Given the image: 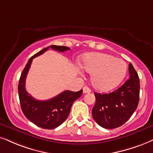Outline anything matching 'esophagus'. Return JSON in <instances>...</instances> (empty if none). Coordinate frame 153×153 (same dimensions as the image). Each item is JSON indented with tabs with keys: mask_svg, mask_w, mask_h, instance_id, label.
I'll list each match as a JSON object with an SVG mask.
<instances>
[{
	"mask_svg": "<svg viewBox=\"0 0 153 153\" xmlns=\"http://www.w3.org/2000/svg\"><path fill=\"white\" fill-rule=\"evenodd\" d=\"M90 92H91V90L88 88V87L85 86V87H84V88H83V93H84V94L90 93Z\"/></svg>",
	"mask_w": 153,
	"mask_h": 153,
	"instance_id": "34e87169",
	"label": "esophagus"
}]
</instances>
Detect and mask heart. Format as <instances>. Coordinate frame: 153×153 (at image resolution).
Returning a JSON list of instances; mask_svg holds the SVG:
<instances>
[{
    "mask_svg": "<svg viewBox=\"0 0 153 153\" xmlns=\"http://www.w3.org/2000/svg\"><path fill=\"white\" fill-rule=\"evenodd\" d=\"M80 66L90 73L91 84L100 92H108L117 88L127 73V64L123 60L104 53L86 54Z\"/></svg>",
    "mask_w": 153,
    "mask_h": 153,
    "instance_id": "b5f03b06",
    "label": "heart"
}]
</instances>
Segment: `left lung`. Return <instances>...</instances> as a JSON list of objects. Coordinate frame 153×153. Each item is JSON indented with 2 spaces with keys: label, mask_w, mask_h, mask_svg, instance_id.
<instances>
[{
  "label": "left lung",
  "mask_w": 153,
  "mask_h": 153,
  "mask_svg": "<svg viewBox=\"0 0 153 153\" xmlns=\"http://www.w3.org/2000/svg\"><path fill=\"white\" fill-rule=\"evenodd\" d=\"M128 71L129 79L119 89L107 94L94 92L96 102L92 114L94 121L104 128H115L124 124L138 107L140 80L131 63Z\"/></svg>",
  "instance_id": "8db88e82"
}]
</instances>
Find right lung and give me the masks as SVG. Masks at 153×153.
I'll use <instances>...</instances> for the list:
<instances>
[{
    "mask_svg": "<svg viewBox=\"0 0 153 153\" xmlns=\"http://www.w3.org/2000/svg\"><path fill=\"white\" fill-rule=\"evenodd\" d=\"M49 48L60 52L70 50L67 46L51 45L37 52L29 59L21 74L18 84L19 99L23 114L34 124L45 129L55 128L64 122L70 114L73 102L80 97L82 93V90L78 92L65 90L51 99L41 101L34 99L27 92L25 80L32 60L43 54Z\"/></svg>",
    "mask_w": 153,
    "mask_h": 153,
    "instance_id": "obj_1",
    "label": "right lung"
}]
</instances>
